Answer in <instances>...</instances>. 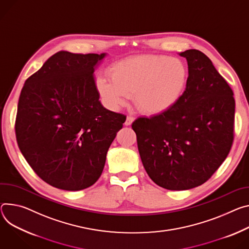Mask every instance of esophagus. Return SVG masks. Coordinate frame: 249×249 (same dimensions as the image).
<instances>
[{"instance_id":"1","label":"esophagus","mask_w":249,"mask_h":249,"mask_svg":"<svg viewBox=\"0 0 249 249\" xmlns=\"http://www.w3.org/2000/svg\"><path fill=\"white\" fill-rule=\"evenodd\" d=\"M134 120H135V118H134L133 116H127L126 121H125V125H126V126L131 125V124L134 122Z\"/></svg>"}]
</instances>
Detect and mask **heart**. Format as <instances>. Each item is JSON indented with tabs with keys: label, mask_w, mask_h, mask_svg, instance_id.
<instances>
[{
	"label": "heart",
	"mask_w": 249,
	"mask_h": 249,
	"mask_svg": "<svg viewBox=\"0 0 249 249\" xmlns=\"http://www.w3.org/2000/svg\"><path fill=\"white\" fill-rule=\"evenodd\" d=\"M110 77L98 76L95 87L104 104L118 109L133 95L135 106L147 115L172 109L183 97L189 71L183 60L158 54L127 57L113 64Z\"/></svg>",
	"instance_id": "b5f03b06"
}]
</instances>
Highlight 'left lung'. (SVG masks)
<instances>
[{"instance_id": "1", "label": "left lung", "mask_w": 249, "mask_h": 249, "mask_svg": "<svg viewBox=\"0 0 249 249\" xmlns=\"http://www.w3.org/2000/svg\"><path fill=\"white\" fill-rule=\"evenodd\" d=\"M186 57L189 80L172 109L132 123L143 166L155 184L183 191L206 183L228 157L234 136L235 101L229 83L197 50Z\"/></svg>"}]
</instances>
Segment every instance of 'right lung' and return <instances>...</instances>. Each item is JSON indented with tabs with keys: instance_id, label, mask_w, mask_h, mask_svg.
<instances>
[{
	"instance_id": "add662e5",
	"label": "right lung",
	"mask_w": 249,
	"mask_h": 249,
	"mask_svg": "<svg viewBox=\"0 0 249 249\" xmlns=\"http://www.w3.org/2000/svg\"><path fill=\"white\" fill-rule=\"evenodd\" d=\"M105 55L58 52L20 91L15 124L18 148L35 173L54 188L92 186L126 120L99 101L93 72Z\"/></svg>"
}]
</instances>
